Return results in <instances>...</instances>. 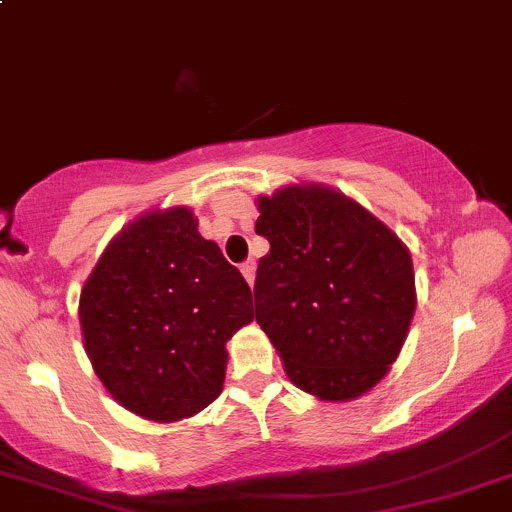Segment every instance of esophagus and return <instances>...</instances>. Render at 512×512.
Listing matches in <instances>:
<instances>
[{
    "label": "esophagus",
    "instance_id": "1",
    "mask_svg": "<svg viewBox=\"0 0 512 512\" xmlns=\"http://www.w3.org/2000/svg\"><path fill=\"white\" fill-rule=\"evenodd\" d=\"M240 270H242V275H245V280H247V285H255V262L252 260H247V262H242L240 265Z\"/></svg>",
    "mask_w": 512,
    "mask_h": 512
}]
</instances>
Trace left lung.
<instances>
[{
    "label": "left lung",
    "instance_id": "obj_1",
    "mask_svg": "<svg viewBox=\"0 0 512 512\" xmlns=\"http://www.w3.org/2000/svg\"><path fill=\"white\" fill-rule=\"evenodd\" d=\"M270 242L255 277V319L289 381L324 401L379 384L404 347L416 309L404 242L369 210L322 185L260 198Z\"/></svg>",
    "mask_w": 512,
    "mask_h": 512
}]
</instances>
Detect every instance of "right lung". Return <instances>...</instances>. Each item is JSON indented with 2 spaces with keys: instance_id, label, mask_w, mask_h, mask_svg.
Returning a JSON list of instances; mask_svg holds the SVG:
<instances>
[{
  "instance_id": "add662e5",
  "label": "right lung",
  "mask_w": 512,
  "mask_h": 512,
  "mask_svg": "<svg viewBox=\"0 0 512 512\" xmlns=\"http://www.w3.org/2000/svg\"><path fill=\"white\" fill-rule=\"evenodd\" d=\"M86 354L113 399L178 421L223 391L225 342L255 319L252 292L185 208L131 223L81 289Z\"/></svg>"
}]
</instances>
